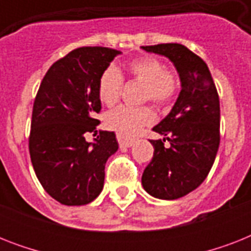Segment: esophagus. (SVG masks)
<instances>
[{"instance_id":"1","label":"esophagus","mask_w":251,"mask_h":251,"mask_svg":"<svg viewBox=\"0 0 251 251\" xmlns=\"http://www.w3.org/2000/svg\"><path fill=\"white\" fill-rule=\"evenodd\" d=\"M117 141L120 147H131L134 143L133 138H126L121 135V134H117Z\"/></svg>"}]
</instances>
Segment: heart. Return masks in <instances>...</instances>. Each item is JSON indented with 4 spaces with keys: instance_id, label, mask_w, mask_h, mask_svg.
<instances>
[{
    "instance_id": "1",
    "label": "heart",
    "mask_w": 251,
    "mask_h": 251,
    "mask_svg": "<svg viewBox=\"0 0 251 251\" xmlns=\"http://www.w3.org/2000/svg\"><path fill=\"white\" fill-rule=\"evenodd\" d=\"M126 73L131 79L143 84V100L155 105L171 104L179 91V78L172 69L165 68L164 62L153 56H143L130 61ZM124 76L114 66L106 68L99 78L98 94L102 104L114 105L121 96ZM155 121V113L150 106L130 108L121 105L106 114L105 124L110 130L124 137H131L143 126Z\"/></svg>"
}]
</instances>
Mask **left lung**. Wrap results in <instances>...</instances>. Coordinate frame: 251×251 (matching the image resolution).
<instances>
[{"mask_svg":"<svg viewBox=\"0 0 251 251\" xmlns=\"http://www.w3.org/2000/svg\"><path fill=\"white\" fill-rule=\"evenodd\" d=\"M147 52L168 57L179 74L178 99L153 127L164 135L152 143V160L142 176L145 190L155 198L178 199L195 190L210 173L220 143V102L206 62L177 43L146 45ZM171 145L165 148L164 142Z\"/></svg>","mask_w":251,"mask_h":251,"instance_id":"obj_1","label":"left lung"}]
</instances>
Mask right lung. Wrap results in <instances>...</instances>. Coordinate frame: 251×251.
<instances>
[{
  "mask_svg": "<svg viewBox=\"0 0 251 251\" xmlns=\"http://www.w3.org/2000/svg\"><path fill=\"white\" fill-rule=\"evenodd\" d=\"M118 50L82 47L56 61L33 101L29 156L41 186L65 206L92 202L102 190L105 163L118 150L113 131H99V78ZM98 135L94 144L87 133Z\"/></svg>",
  "mask_w": 251,
  "mask_h": 251,
  "instance_id": "obj_1",
  "label": "right lung"
}]
</instances>
